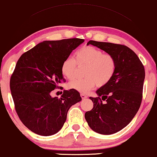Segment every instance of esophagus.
Listing matches in <instances>:
<instances>
[{
  "label": "esophagus",
  "mask_w": 157,
  "mask_h": 157,
  "mask_svg": "<svg viewBox=\"0 0 157 157\" xmlns=\"http://www.w3.org/2000/svg\"><path fill=\"white\" fill-rule=\"evenodd\" d=\"M80 96H81V98H82V99H85V98H88V96H87L86 95L83 94V93H81V94H80Z\"/></svg>",
  "instance_id": "1"
}]
</instances>
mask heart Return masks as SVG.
I'll return each instance as SVG.
<instances>
[{"instance_id": "heart-1", "label": "heart", "mask_w": 157, "mask_h": 157, "mask_svg": "<svg viewBox=\"0 0 157 157\" xmlns=\"http://www.w3.org/2000/svg\"><path fill=\"white\" fill-rule=\"evenodd\" d=\"M77 64L86 65L85 78L75 79L68 83L70 89L81 93H86L96 85L102 87L106 85L114 76L116 70V61L112 55L104 53L100 49L93 46H84L75 53V59L68 57L61 64V74L71 80L75 76Z\"/></svg>"}]
</instances>
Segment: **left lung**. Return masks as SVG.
Segmentation results:
<instances>
[{"instance_id": "8db88e82", "label": "left lung", "mask_w": 157, "mask_h": 157, "mask_svg": "<svg viewBox=\"0 0 157 157\" xmlns=\"http://www.w3.org/2000/svg\"><path fill=\"white\" fill-rule=\"evenodd\" d=\"M92 45L116 61V70L109 82L98 88L96 98L85 118L93 131L102 135L116 133L131 122L142 101L145 69L134 51L125 45L90 40ZM105 101V102L102 101Z\"/></svg>"}]
</instances>
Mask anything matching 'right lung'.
I'll return each mask as SVG.
<instances>
[{
  "label": "right lung",
  "instance_id": "add662e5",
  "mask_svg": "<svg viewBox=\"0 0 157 157\" xmlns=\"http://www.w3.org/2000/svg\"><path fill=\"white\" fill-rule=\"evenodd\" d=\"M84 41L80 38L43 41L18 60L10 89L18 116L32 132L43 136L58 132L70 107L82 100L80 93L72 89L64 90L60 98L51 93L65 82L62 62Z\"/></svg>",
  "mask_w": 157,
  "mask_h": 157
}]
</instances>
